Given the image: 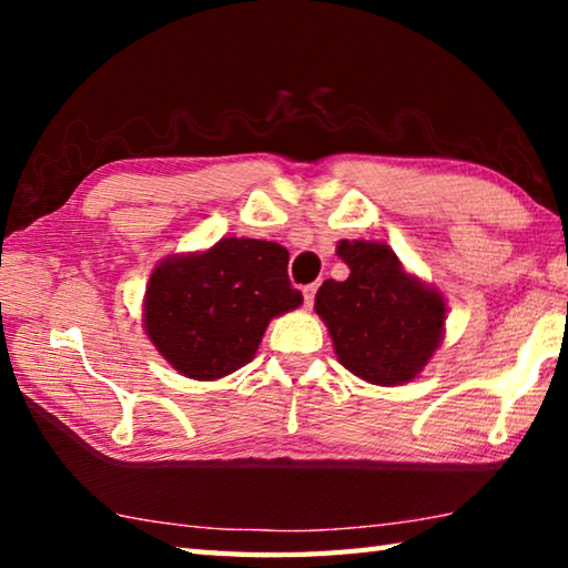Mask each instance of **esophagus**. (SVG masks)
Masks as SVG:
<instances>
[{
    "label": "esophagus",
    "instance_id": "34e87169",
    "mask_svg": "<svg viewBox=\"0 0 568 568\" xmlns=\"http://www.w3.org/2000/svg\"><path fill=\"white\" fill-rule=\"evenodd\" d=\"M315 291H318V283H311V285L303 287V297H305V305L307 307H311L313 301H315Z\"/></svg>",
    "mask_w": 568,
    "mask_h": 568
}]
</instances>
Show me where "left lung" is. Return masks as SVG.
Returning <instances> with one entry per match:
<instances>
[{"instance_id":"1","label":"left lung","mask_w":568,"mask_h":568,"mask_svg":"<svg viewBox=\"0 0 568 568\" xmlns=\"http://www.w3.org/2000/svg\"><path fill=\"white\" fill-rule=\"evenodd\" d=\"M338 257L351 275L318 287L315 313L341 365L376 386L413 381L444 341V295L403 271L386 243L341 240Z\"/></svg>"}]
</instances>
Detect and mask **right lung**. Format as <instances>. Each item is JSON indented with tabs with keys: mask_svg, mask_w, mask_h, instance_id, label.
Instances as JSON below:
<instances>
[{
	"mask_svg": "<svg viewBox=\"0 0 568 568\" xmlns=\"http://www.w3.org/2000/svg\"><path fill=\"white\" fill-rule=\"evenodd\" d=\"M287 257L283 245L253 237L165 257L142 305L148 338L182 376H230L253 361L267 323L303 303L287 281Z\"/></svg>",
	"mask_w": 568,
	"mask_h": 568,
	"instance_id": "obj_1",
	"label": "right lung"
}]
</instances>
